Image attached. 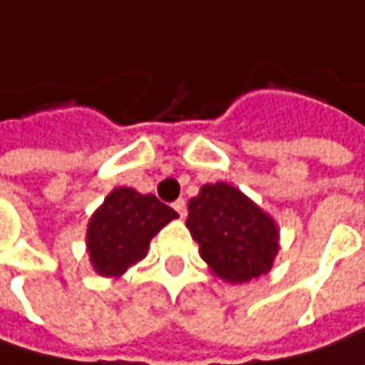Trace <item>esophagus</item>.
I'll return each instance as SVG.
<instances>
[{
    "mask_svg": "<svg viewBox=\"0 0 365 365\" xmlns=\"http://www.w3.org/2000/svg\"><path fill=\"white\" fill-rule=\"evenodd\" d=\"M173 207H175V212L180 214V218H185V214H187V210H185V200H182V197L175 200V202H173Z\"/></svg>",
    "mask_w": 365,
    "mask_h": 365,
    "instance_id": "1",
    "label": "esophagus"
}]
</instances>
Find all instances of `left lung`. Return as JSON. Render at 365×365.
<instances>
[{
    "mask_svg": "<svg viewBox=\"0 0 365 365\" xmlns=\"http://www.w3.org/2000/svg\"><path fill=\"white\" fill-rule=\"evenodd\" d=\"M192 238L220 279L248 283L269 272L279 250L274 222L228 183H206L187 204Z\"/></svg>",
    "mask_w": 365,
    "mask_h": 365,
    "instance_id": "left-lung-1",
    "label": "left lung"
}]
</instances>
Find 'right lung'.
Returning <instances> with one entry per match:
<instances>
[{
    "label": "right lung",
    "mask_w": 365,
    "mask_h": 365,
    "mask_svg": "<svg viewBox=\"0 0 365 365\" xmlns=\"http://www.w3.org/2000/svg\"><path fill=\"white\" fill-rule=\"evenodd\" d=\"M178 212L153 194L141 195L131 187H117L95 212L86 232L93 267L103 277H119L147 252L151 238Z\"/></svg>",
    "instance_id": "obj_1"
}]
</instances>
